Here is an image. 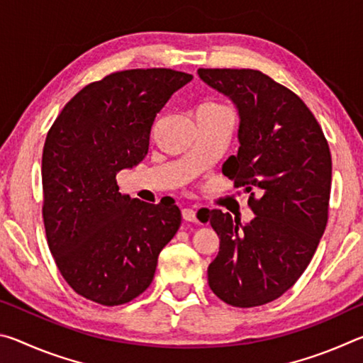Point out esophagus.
<instances>
[{"label": "esophagus", "mask_w": 363, "mask_h": 363, "mask_svg": "<svg viewBox=\"0 0 363 363\" xmlns=\"http://www.w3.org/2000/svg\"><path fill=\"white\" fill-rule=\"evenodd\" d=\"M182 218L184 220H189V223H196V213L192 208H184Z\"/></svg>", "instance_id": "obj_1"}]
</instances>
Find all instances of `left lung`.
Wrapping results in <instances>:
<instances>
[{
    "label": "left lung",
    "mask_w": 363,
    "mask_h": 363,
    "mask_svg": "<svg viewBox=\"0 0 363 363\" xmlns=\"http://www.w3.org/2000/svg\"><path fill=\"white\" fill-rule=\"evenodd\" d=\"M199 77L237 108L240 147L223 173L252 192L255 213L242 225L229 213L208 210L203 223L219 237L208 284L230 306L267 304L296 284L327 227L330 147L306 104L262 72L199 69Z\"/></svg>",
    "instance_id": "obj_1"
}]
</instances>
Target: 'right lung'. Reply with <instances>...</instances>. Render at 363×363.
<instances>
[{"instance_id": "add662e5", "label": "right lung", "mask_w": 363, "mask_h": 363, "mask_svg": "<svg viewBox=\"0 0 363 363\" xmlns=\"http://www.w3.org/2000/svg\"><path fill=\"white\" fill-rule=\"evenodd\" d=\"M192 78L169 69L112 73L84 86L48 133V245L67 284L86 299L120 306L144 293L160 251L179 229V208L118 192L116 173L145 158L157 113Z\"/></svg>"}]
</instances>
